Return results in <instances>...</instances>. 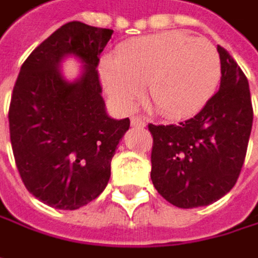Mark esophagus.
Returning <instances> with one entry per match:
<instances>
[{
  "instance_id": "34e87169",
  "label": "esophagus",
  "mask_w": 258,
  "mask_h": 258,
  "mask_svg": "<svg viewBox=\"0 0 258 258\" xmlns=\"http://www.w3.org/2000/svg\"><path fill=\"white\" fill-rule=\"evenodd\" d=\"M131 125L134 128H143V127H146V121L143 118H140V116H133L131 118Z\"/></svg>"
}]
</instances>
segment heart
Instances as JSON below:
<instances>
[{
  "instance_id": "heart-1",
  "label": "heart",
  "mask_w": 258,
  "mask_h": 258,
  "mask_svg": "<svg viewBox=\"0 0 258 258\" xmlns=\"http://www.w3.org/2000/svg\"><path fill=\"white\" fill-rule=\"evenodd\" d=\"M100 75L107 94L125 110L148 85L149 100L162 115L187 118L216 94L222 60L208 39L168 31L124 44L118 59H103Z\"/></svg>"
}]
</instances>
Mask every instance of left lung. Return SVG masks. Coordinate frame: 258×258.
<instances>
[{
	"label": "left lung",
	"mask_w": 258,
	"mask_h": 258,
	"mask_svg": "<svg viewBox=\"0 0 258 258\" xmlns=\"http://www.w3.org/2000/svg\"><path fill=\"white\" fill-rule=\"evenodd\" d=\"M220 88L194 118L178 125H153L152 178L161 197L178 208L205 207L236 183L252 127L248 80L220 45Z\"/></svg>",
	"instance_id": "left-lung-1"
}]
</instances>
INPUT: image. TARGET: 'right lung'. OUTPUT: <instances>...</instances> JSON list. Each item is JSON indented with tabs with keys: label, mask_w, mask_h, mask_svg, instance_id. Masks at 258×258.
<instances>
[{
	"label": "right lung",
	"mask_w": 258,
	"mask_h": 258,
	"mask_svg": "<svg viewBox=\"0 0 258 258\" xmlns=\"http://www.w3.org/2000/svg\"><path fill=\"white\" fill-rule=\"evenodd\" d=\"M112 29L69 22L42 41L25 60L9 110L10 140L19 174L41 202L78 210L96 199L110 177V161L130 119L107 115L99 81V56ZM82 60L71 83L61 60Z\"/></svg>",
	"instance_id": "right-lung-1"
}]
</instances>
